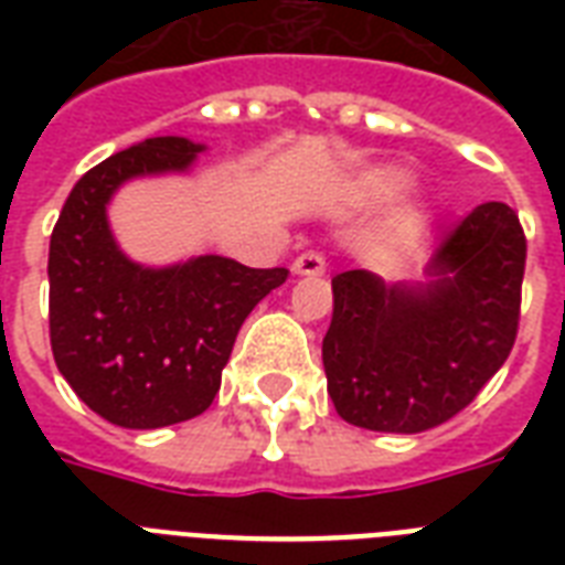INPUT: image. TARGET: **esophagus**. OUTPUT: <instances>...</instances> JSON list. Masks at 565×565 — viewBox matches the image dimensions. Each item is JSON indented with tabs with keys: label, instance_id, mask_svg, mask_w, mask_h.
<instances>
[{
	"label": "esophagus",
	"instance_id": "1",
	"mask_svg": "<svg viewBox=\"0 0 565 565\" xmlns=\"http://www.w3.org/2000/svg\"><path fill=\"white\" fill-rule=\"evenodd\" d=\"M292 273L308 275V278H313V275H326V257L319 255V252H305V255H299L292 260Z\"/></svg>",
	"mask_w": 565,
	"mask_h": 565
}]
</instances>
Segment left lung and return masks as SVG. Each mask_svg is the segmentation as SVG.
Listing matches in <instances>:
<instances>
[{"instance_id":"8db88e82","label":"left lung","mask_w":565,"mask_h":565,"mask_svg":"<svg viewBox=\"0 0 565 565\" xmlns=\"http://www.w3.org/2000/svg\"><path fill=\"white\" fill-rule=\"evenodd\" d=\"M425 284L370 269L331 281L322 340L328 395L349 425L422 434L460 413L508 361L519 328L525 234L504 202H483L448 231Z\"/></svg>"}]
</instances>
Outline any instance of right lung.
<instances>
[{
	"label": "right lung",
	"mask_w": 565,
	"mask_h": 565,
	"mask_svg": "<svg viewBox=\"0 0 565 565\" xmlns=\"http://www.w3.org/2000/svg\"><path fill=\"white\" fill-rule=\"evenodd\" d=\"M207 146L149 137L78 179L49 243V337L66 384L119 428L152 430L211 407L239 326L287 269L222 255L170 266L119 248L108 204L122 184L184 175Z\"/></svg>",
	"instance_id": "obj_1"
}]
</instances>
